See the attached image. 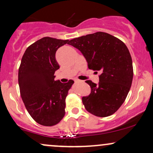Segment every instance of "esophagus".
I'll use <instances>...</instances> for the list:
<instances>
[{
    "label": "esophagus",
    "instance_id": "esophagus-1",
    "mask_svg": "<svg viewBox=\"0 0 153 153\" xmlns=\"http://www.w3.org/2000/svg\"><path fill=\"white\" fill-rule=\"evenodd\" d=\"M75 82H80V80H78V79H75V80H74Z\"/></svg>",
    "mask_w": 153,
    "mask_h": 153
}]
</instances>
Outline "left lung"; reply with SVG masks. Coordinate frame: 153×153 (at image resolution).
I'll return each mask as SVG.
<instances>
[{"mask_svg": "<svg viewBox=\"0 0 153 153\" xmlns=\"http://www.w3.org/2000/svg\"><path fill=\"white\" fill-rule=\"evenodd\" d=\"M68 45L81 52L89 69L101 73L98 84L85 81L91 88V94L82 98L85 109L99 117L114 114L125 101L132 82V60L127 47L101 31L75 38Z\"/></svg>", "mask_w": 153, "mask_h": 153, "instance_id": "8db88e82", "label": "left lung"}]
</instances>
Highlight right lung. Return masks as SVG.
<instances>
[{"instance_id":"obj_1","label":"right lung","mask_w":153,"mask_h":153,"mask_svg":"<svg viewBox=\"0 0 153 153\" xmlns=\"http://www.w3.org/2000/svg\"><path fill=\"white\" fill-rule=\"evenodd\" d=\"M69 40L43 37L26 49L19 69V85L22 101L38 124L54 126L65 114V99L74 81L54 80L59 68L55 53Z\"/></svg>"}]
</instances>
